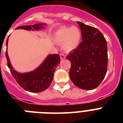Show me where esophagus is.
Segmentation results:
<instances>
[{"instance_id":"34e87169","label":"esophagus","mask_w":123,"mask_h":123,"mask_svg":"<svg viewBox=\"0 0 123 123\" xmlns=\"http://www.w3.org/2000/svg\"><path fill=\"white\" fill-rule=\"evenodd\" d=\"M60 58H61V60H63L66 58V56L64 55V54H60Z\"/></svg>"}]
</instances>
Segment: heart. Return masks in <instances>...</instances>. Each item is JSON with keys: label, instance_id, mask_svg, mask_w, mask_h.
Here are the masks:
<instances>
[{"label": "heart", "instance_id": "heart-1", "mask_svg": "<svg viewBox=\"0 0 123 123\" xmlns=\"http://www.w3.org/2000/svg\"><path fill=\"white\" fill-rule=\"evenodd\" d=\"M82 33L76 26L62 27L55 32L54 41L62 44V48L66 52H71L77 48L80 44Z\"/></svg>", "mask_w": 123, "mask_h": 123}]
</instances>
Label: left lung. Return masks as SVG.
<instances>
[{"label": "left lung", "mask_w": 123, "mask_h": 123, "mask_svg": "<svg viewBox=\"0 0 123 123\" xmlns=\"http://www.w3.org/2000/svg\"><path fill=\"white\" fill-rule=\"evenodd\" d=\"M82 41L66 57L71 62L69 78L78 87L95 89L101 84L107 71V43L96 28L77 22Z\"/></svg>", "instance_id": "left-lung-1"}]
</instances>
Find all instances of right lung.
Listing matches in <instances>:
<instances>
[{
    "label": "right lung",
    "instance_id": "1",
    "mask_svg": "<svg viewBox=\"0 0 123 123\" xmlns=\"http://www.w3.org/2000/svg\"><path fill=\"white\" fill-rule=\"evenodd\" d=\"M44 25H46V24H37L33 25L20 26L16 28V29H21L28 31H38L44 27ZM7 43L8 38L6 41V46H7ZM6 57L7 61V66L17 83L23 89L32 92H42L50 86L56 68L61 61L59 55L50 54L37 69L29 73H20L15 71L12 67L7 51Z\"/></svg>",
    "mask_w": 123,
    "mask_h": 123
}]
</instances>
